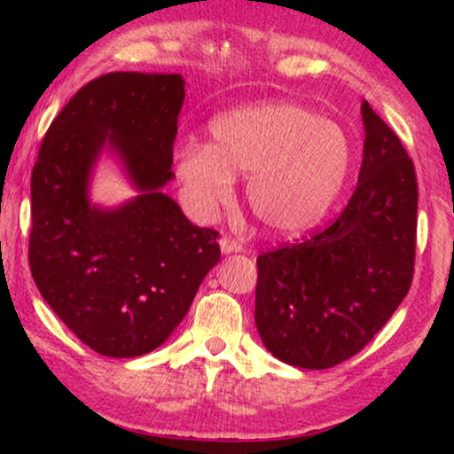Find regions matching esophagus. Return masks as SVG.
Returning <instances> with one entry per match:
<instances>
[{
  "label": "esophagus",
  "instance_id": "34e87169",
  "mask_svg": "<svg viewBox=\"0 0 454 454\" xmlns=\"http://www.w3.org/2000/svg\"><path fill=\"white\" fill-rule=\"evenodd\" d=\"M219 244H221V250L225 254H235L244 250V246H241L238 239H231V238H221Z\"/></svg>",
  "mask_w": 454,
  "mask_h": 454
}]
</instances>
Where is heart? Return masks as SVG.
<instances>
[{
    "label": "heart",
    "mask_w": 454,
    "mask_h": 454,
    "mask_svg": "<svg viewBox=\"0 0 454 454\" xmlns=\"http://www.w3.org/2000/svg\"><path fill=\"white\" fill-rule=\"evenodd\" d=\"M208 136L176 154L184 200L200 219L231 200L233 177H246L247 207L264 227L301 231L331 208L351 165L345 129L294 103L231 109L210 121Z\"/></svg>",
    "instance_id": "obj_1"
}]
</instances>
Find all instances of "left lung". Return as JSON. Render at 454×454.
Listing matches in <instances>:
<instances>
[{
  "mask_svg": "<svg viewBox=\"0 0 454 454\" xmlns=\"http://www.w3.org/2000/svg\"><path fill=\"white\" fill-rule=\"evenodd\" d=\"M357 188L343 213L301 244L256 260V328L272 356L326 370L356 356L407 295L415 264L418 179L399 136L362 103Z\"/></svg>",
  "mask_w": 454,
  "mask_h": 454,
  "instance_id": "obj_1",
  "label": "left lung"
}]
</instances>
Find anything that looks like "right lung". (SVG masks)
<instances>
[{
    "instance_id": "right-lung-1",
    "label": "right lung",
    "mask_w": 454,
    "mask_h": 454,
    "mask_svg": "<svg viewBox=\"0 0 454 454\" xmlns=\"http://www.w3.org/2000/svg\"><path fill=\"white\" fill-rule=\"evenodd\" d=\"M179 74L111 72L84 84L49 126L30 177L28 264L61 322L107 357H138L184 320L219 262V233L163 194L185 97ZM105 145L141 194L117 209L88 200Z\"/></svg>"
}]
</instances>
